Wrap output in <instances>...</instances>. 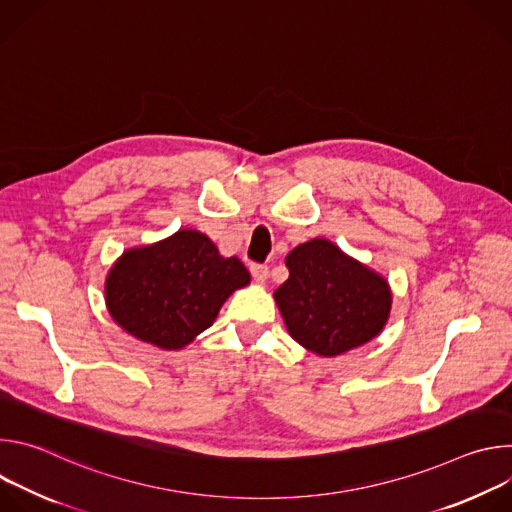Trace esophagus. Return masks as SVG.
<instances>
[{"instance_id":"esophagus-1","label":"esophagus","mask_w":512,"mask_h":512,"mask_svg":"<svg viewBox=\"0 0 512 512\" xmlns=\"http://www.w3.org/2000/svg\"><path fill=\"white\" fill-rule=\"evenodd\" d=\"M251 275L257 283H265L267 281V275H269V267L267 265H259V263H253L251 265Z\"/></svg>"}]
</instances>
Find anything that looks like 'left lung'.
Segmentation results:
<instances>
[{"mask_svg": "<svg viewBox=\"0 0 512 512\" xmlns=\"http://www.w3.org/2000/svg\"><path fill=\"white\" fill-rule=\"evenodd\" d=\"M289 277L275 304L289 336L318 356H338L377 338L393 306L389 281L316 237L285 257Z\"/></svg>", "mask_w": 512, "mask_h": 512, "instance_id": "8db88e82", "label": "left lung"}]
</instances>
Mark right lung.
Masks as SVG:
<instances>
[{"label": "right lung", "instance_id": "add662e5", "mask_svg": "<svg viewBox=\"0 0 512 512\" xmlns=\"http://www.w3.org/2000/svg\"><path fill=\"white\" fill-rule=\"evenodd\" d=\"M249 281L237 257H223L200 231L180 229L123 251L107 273L105 304L133 338L180 350L210 328L233 291Z\"/></svg>", "mask_w": 512, "mask_h": 512}]
</instances>
